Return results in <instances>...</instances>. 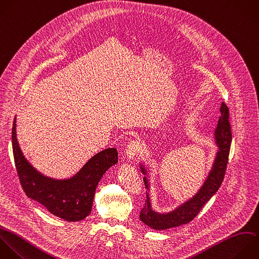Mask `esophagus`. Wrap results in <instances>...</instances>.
<instances>
[{
    "instance_id": "1",
    "label": "esophagus",
    "mask_w": 259,
    "mask_h": 259,
    "mask_svg": "<svg viewBox=\"0 0 259 259\" xmlns=\"http://www.w3.org/2000/svg\"><path fill=\"white\" fill-rule=\"evenodd\" d=\"M140 149H141V145H140V143H139L138 141H133V142H131V143L127 145L126 150H125L126 158H127L128 160H133V159L137 156V154L139 153Z\"/></svg>"
}]
</instances>
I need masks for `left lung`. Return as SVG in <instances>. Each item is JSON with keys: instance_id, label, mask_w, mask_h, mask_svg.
<instances>
[{"instance_id": "1", "label": "left lung", "mask_w": 259, "mask_h": 259, "mask_svg": "<svg viewBox=\"0 0 259 259\" xmlns=\"http://www.w3.org/2000/svg\"><path fill=\"white\" fill-rule=\"evenodd\" d=\"M220 111L221 116L219 118L218 126L213 133V139L218 147V151L215 152L210 170L199 189L190 198L177 205L174 209L166 212H160L153 209L150 194V170L145 166L144 162L141 161L140 168L142 173L145 175L144 182L148 191L145 206L140 212V220L148 227L162 231L189 223L196 217L202 206L220 188L226 172L232 141V133L229 122V109L224 102L221 104Z\"/></svg>"}]
</instances>
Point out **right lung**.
Here are the masks:
<instances>
[{
  "instance_id": "1",
  "label": "right lung",
  "mask_w": 259,
  "mask_h": 259,
  "mask_svg": "<svg viewBox=\"0 0 259 259\" xmlns=\"http://www.w3.org/2000/svg\"><path fill=\"white\" fill-rule=\"evenodd\" d=\"M12 147L16 170L26 195L68 222H78L89 215L100 179L118 161L116 149L107 148L91 157L72 177L57 179L47 176L25 158L17 140L16 116L12 128Z\"/></svg>"
}]
</instances>
